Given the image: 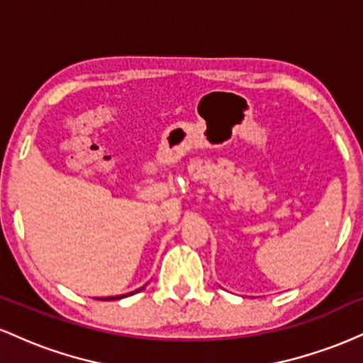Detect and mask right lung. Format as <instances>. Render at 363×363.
Segmentation results:
<instances>
[{
	"label": "right lung",
	"mask_w": 363,
	"mask_h": 363,
	"mask_svg": "<svg viewBox=\"0 0 363 363\" xmlns=\"http://www.w3.org/2000/svg\"><path fill=\"white\" fill-rule=\"evenodd\" d=\"M145 286H141V289H138L136 291H131V294H128V295H133V294H138L140 290H143ZM123 297H126V295H119V297H107V298H97V301H119V298H123Z\"/></svg>",
	"instance_id": "add662e5"
}]
</instances>
